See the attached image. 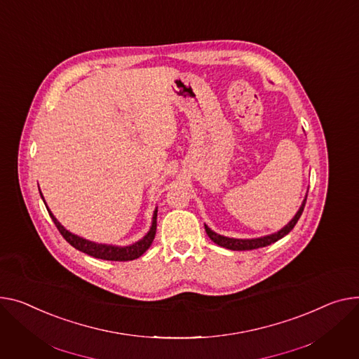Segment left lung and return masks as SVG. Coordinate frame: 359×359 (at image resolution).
<instances>
[{
	"label": "left lung",
	"instance_id": "1",
	"mask_svg": "<svg viewBox=\"0 0 359 359\" xmlns=\"http://www.w3.org/2000/svg\"><path fill=\"white\" fill-rule=\"evenodd\" d=\"M306 199H307V194H306L299 210L296 212L294 217L290 219V222L287 225H284L277 232H273L270 235L258 236V238H229V236H225V235H221V233H217L215 231H212L206 224H205V231L215 244H218L219 247H224V248H228V250H232V251H247V250H255V248H261V247H267V245L281 240L283 236L287 235L294 228V225L297 224L300 215L304 209Z\"/></svg>",
	"mask_w": 359,
	"mask_h": 359
}]
</instances>
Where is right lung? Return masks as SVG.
Segmentation results:
<instances>
[{
    "mask_svg": "<svg viewBox=\"0 0 359 359\" xmlns=\"http://www.w3.org/2000/svg\"><path fill=\"white\" fill-rule=\"evenodd\" d=\"M40 196L47 208V212H49L50 218L53 219L55 225L57 226L59 232L63 235L65 240L72 245L75 247L76 250L90 255V257H95V258H100V259H108V261H131V259H135L138 257H141L142 254H144L153 240H154V235H156V229H157V208L154 209L153 212V218H151V226L149 229V232L141 238V240L135 241L134 244L131 245H126V247H121V245H112V244H100V243H93V241H89L86 240V238L83 236H79L74 232H70L69 229H66L57 219L55 215L52 213V210L49 209V206H47L41 192H40Z\"/></svg>",
    "mask_w": 359,
    "mask_h": 359,
    "instance_id": "obj_1",
    "label": "right lung"
}]
</instances>
